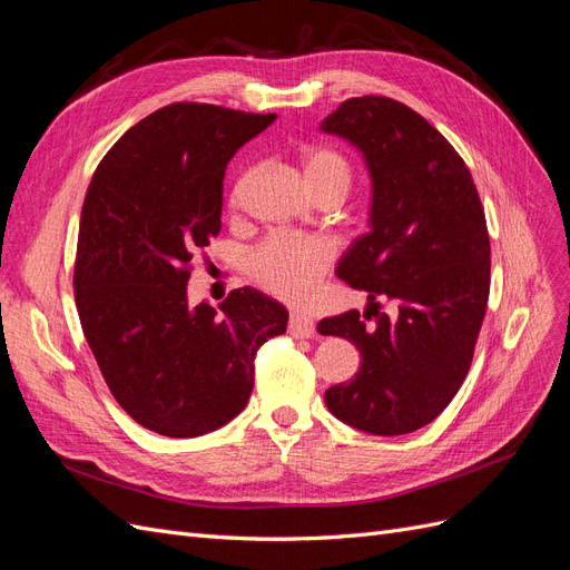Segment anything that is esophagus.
<instances>
[{"mask_svg": "<svg viewBox=\"0 0 570 570\" xmlns=\"http://www.w3.org/2000/svg\"><path fill=\"white\" fill-rule=\"evenodd\" d=\"M314 331H316V323H314L312 316L299 314V312H295V314L289 316L287 333H289L292 337H302V340H304V337H312Z\"/></svg>", "mask_w": 570, "mask_h": 570, "instance_id": "34e87169", "label": "esophagus"}]
</instances>
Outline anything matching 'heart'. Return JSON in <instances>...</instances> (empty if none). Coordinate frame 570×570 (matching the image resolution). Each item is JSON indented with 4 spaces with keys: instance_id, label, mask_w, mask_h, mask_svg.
Returning <instances> with one entry per match:
<instances>
[{
    "instance_id": "b5f03b06",
    "label": "heart",
    "mask_w": 570,
    "mask_h": 570,
    "mask_svg": "<svg viewBox=\"0 0 570 570\" xmlns=\"http://www.w3.org/2000/svg\"><path fill=\"white\" fill-rule=\"evenodd\" d=\"M302 170L314 195L335 193L344 199L352 187V166L337 149L306 147L302 151ZM331 264L333 249L325 243L297 235H273L249 252L247 273L273 297L304 304L314 297Z\"/></svg>"
}]
</instances>
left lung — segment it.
<instances>
[{"label": "left lung", "mask_w": 570, "mask_h": 570, "mask_svg": "<svg viewBox=\"0 0 570 570\" xmlns=\"http://www.w3.org/2000/svg\"><path fill=\"white\" fill-rule=\"evenodd\" d=\"M321 130L364 154L373 183L371 230L337 264L368 306L318 323L321 335L356 344L361 368L327 387L325 404L364 433H413L440 416L471 368L490 297L485 212L456 149L402 101L347 99ZM383 301L394 317L380 312Z\"/></svg>", "instance_id": "left-lung-1"}]
</instances>
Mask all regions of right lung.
I'll use <instances>...</instances> for the list:
<instances>
[{
  "instance_id": "obj_1",
  "label": "right lung",
  "mask_w": 570,
  "mask_h": 570,
  "mask_svg": "<svg viewBox=\"0 0 570 570\" xmlns=\"http://www.w3.org/2000/svg\"><path fill=\"white\" fill-rule=\"evenodd\" d=\"M273 120L176 101L120 137L85 195L73 273L82 333L116 402L159 435L233 421L258 347L287 327V308L252 287L233 289L220 312L187 304L193 256L220 230L226 166Z\"/></svg>"
}]
</instances>
